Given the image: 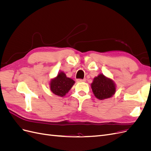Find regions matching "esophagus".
I'll use <instances>...</instances> for the list:
<instances>
[{"mask_svg": "<svg viewBox=\"0 0 151 151\" xmlns=\"http://www.w3.org/2000/svg\"><path fill=\"white\" fill-rule=\"evenodd\" d=\"M85 81H86L85 79H77V82H78V83H82V82H85Z\"/></svg>", "mask_w": 151, "mask_h": 151, "instance_id": "34e87169", "label": "esophagus"}]
</instances>
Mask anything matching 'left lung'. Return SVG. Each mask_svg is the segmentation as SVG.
I'll use <instances>...</instances> for the list:
<instances>
[{
    "instance_id": "left-lung-1",
    "label": "left lung",
    "mask_w": 151,
    "mask_h": 151,
    "mask_svg": "<svg viewBox=\"0 0 151 151\" xmlns=\"http://www.w3.org/2000/svg\"><path fill=\"white\" fill-rule=\"evenodd\" d=\"M91 88L95 96L100 100L111 98L116 92V86L113 80L102 74L94 77Z\"/></svg>"
}]
</instances>
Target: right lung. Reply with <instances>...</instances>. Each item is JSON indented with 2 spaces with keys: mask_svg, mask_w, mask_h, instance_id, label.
<instances>
[{
  "mask_svg": "<svg viewBox=\"0 0 151 151\" xmlns=\"http://www.w3.org/2000/svg\"><path fill=\"white\" fill-rule=\"evenodd\" d=\"M75 81L67 77L64 72H59L57 76L50 81V90L55 95L63 97L69 91Z\"/></svg>",
  "mask_w": 151,
  "mask_h": 151,
  "instance_id": "1",
  "label": "right lung"
}]
</instances>
